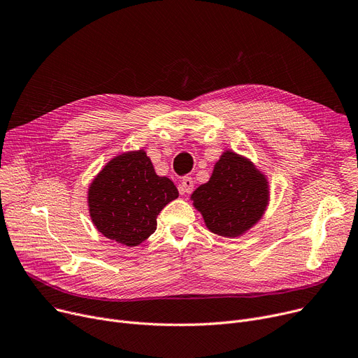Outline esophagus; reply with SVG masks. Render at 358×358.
<instances>
[{
    "label": "esophagus",
    "mask_w": 358,
    "mask_h": 358,
    "mask_svg": "<svg viewBox=\"0 0 358 358\" xmlns=\"http://www.w3.org/2000/svg\"><path fill=\"white\" fill-rule=\"evenodd\" d=\"M194 188V181L192 177H184L180 184V193L181 194H189Z\"/></svg>",
    "instance_id": "1"
}]
</instances>
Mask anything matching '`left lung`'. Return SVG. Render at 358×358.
Instances as JSON below:
<instances>
[{"label": "left lung", "mask_w": 358, "mask_h": 358, "mask_svg": "<svg viewBox=\"0 0 358 358\" xmlns=\"http://www.w3.org/2000/svg\"><path fill=\"white\" fill-rule=\"evenodd\" d=\"M206 227L222 237H239L255 227L271 201L268 176L245 155L222 152L207 182L189 196Z\"/></svg>", "instance_id": "obj_1"}]
</instances>
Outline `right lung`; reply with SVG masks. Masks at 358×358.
<instances>
[{
    "label": "right lung",
    "instance_id": "1",
    "mask_svg": "<svg viewBox=\"0 0 358 358\" xmlns=\"http://www.w3.org/2000/svg\"><path fill=\"white\" fill-rule=\"evenodd\" d=\"M178 197L169 177H159L145 150L109 159L87 188L89 216L99 233L119 245H141L157 229L161 210Z\"/></svg>",
    "mask_w": 358,
    "mask_h": 358
}]
</instances>
